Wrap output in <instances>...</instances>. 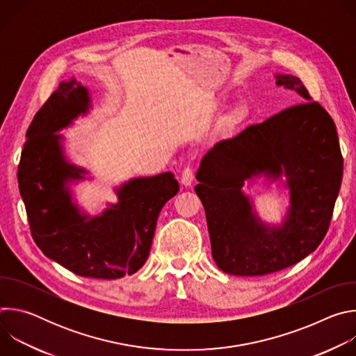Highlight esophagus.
Wrapping results in <instances>:
<instances>
[{
    "label": "esophagus",
    "instance_id": "esophagus-1",
    "mask_svg": "<svg viewBox=\"0 0 356 356\" xmlns=\"http://www.w3.org/2000/svg\"><path fill=\"white\" fill-rule=\"evenodd\" d=\"M193 179H194V170L191 166H186L181 172V176H180V180L184 186H190L193 183Z\"/></svg>",
    "mask_w": 356,
    "mask_h": 356
}]
</instances>
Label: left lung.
<instances>
[{
    "label": "left lung",
    "mask_w": 356,
    "mask_h": 356,
    "mask_svg": "<svg viewBox=\"0 0 356 356\" xmlns=\"http://www.w3.org/2000/svg\"><path fill=\"white\" fill-rule=\"evenodd\" d=\"M304 103L218 142L201 161L195 193L206 210L217 266L235 276H264L296 265L324 239L339 193L343 158L335 124L302 81L277 76ZM284 170L292 206L285 224L268 230L250 211L243 181Z\"/></svg>",
    "instance_id": "obj_1"
}]
</instances>
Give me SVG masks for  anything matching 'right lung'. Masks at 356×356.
I'll return each instance as SVG.
<instances>
[{
  "label": "right lung",
  "mask_w": 356,
  "mask_h": 356,
  "mask_svg": "<svg viewBox=\"0 0 356 356\" xmlns=\"http://www.w3.org/2000/svg\"><path fill=\"white\" fill-rule=\"evenodd\" d=\"M88 92L74 80L60 83L33 117L18 166V186L38 248L70 272L92 279H120L146 262L159 213L179 191L172 173L134 179L118 204L87 220L72 204L65 180L80 177L69 165L56 131L88 108Z\"/></svg>",
  "instance_id": "1"
}]
</instances>
